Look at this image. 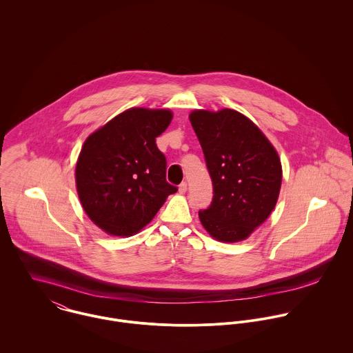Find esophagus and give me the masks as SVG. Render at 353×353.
Segmentation results:
<instances>
[{"instance_id":"34e87169","label":"esophagus","mask_w":353,"mask_h":353,"mask_svg":"<svg viewBox=\"0 0 353 353\" xmlns=\"http://www.w3.org/2000/svg\"><path fill=\"white\" fill-rule=\"evenodd\" d=\"M178 190H179V193H181V194H185V193H186V190H188V183H186V182H182V183L179 185Z\"/></svg>"}]
</instances>
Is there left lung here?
Instances as JSON below:
<instances>
[{
	"label": "left lung",
	"instance_id": "1",
	"mask_svg": "<svg viewBox=\"0 0 353 353\" xmlns=\"http://www.w3.org/2000/svg\"><path fill=\"white\" fill-rule=\"evenodd\" d=\"M213 185L203 228L220 242L250 236L272 213L281 188V163L265 134L243 114L223 108L190 115Z\"/></svg>",
	"mask_w": 353,
	"mask_h": 353
}]
</instances>
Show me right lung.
Masks as SVG:
<instances>
[{
	"instance_id": "right-lung-1",
	"label": "right lung",
	"mask_w": 353,
	"mask_h": 353,
	"mask_svg": "<svg viewBox=\"0 0 353 353\" xmlns=\"http://www.w3.org/2000/svg\"><path fill=\"white\" fill-rule=\"evenodd\" d=\"M171 119L170 110L134 107L85 140L76 164L77 193L104 232L137 234L178 190L165 181L167 160L156 147Z\"/></svg>"
}]
</instances>
